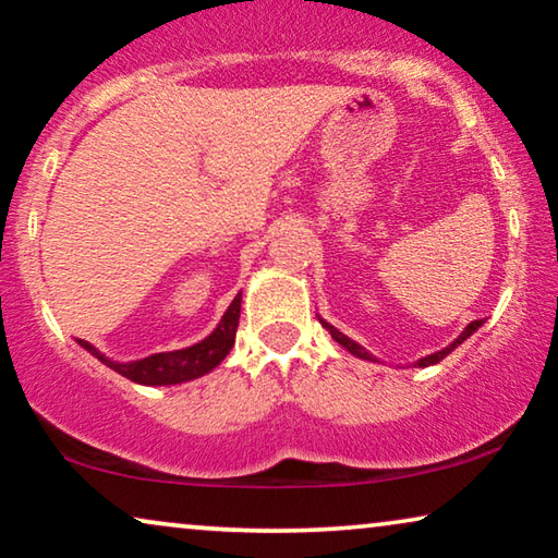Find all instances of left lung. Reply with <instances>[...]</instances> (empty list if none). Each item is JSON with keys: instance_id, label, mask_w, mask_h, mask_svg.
Wrapping results in <instances>:
<instances>
[{"instance_id": "8db88e82", "label": "left lung", "mask_w": 558, "mask_h": 558, "mask_svg": "<svg viewBox=\"0 0 558 558\" xmlns=\"http://www.w3.org/2000/svg\"><path fill=\"white\" fill-rule=\"evenodd\" d=\"M317 317H319V314H317ZM319 325H322V327H325L329 335H332V339H335V342H339V344H342L347 352H352V354H354V357H360V360H367V362H379V360L375 357V354H373V352H367V350H365V347H362V344H357V342H354V339H350V337H347V335H342V332H339V329H337V327H332V325H329V322H327V319H322V317H319ZM481 325H483V319H475V322H471V325H468V327L463 329V332H460V335H458V337L453 339V342H450L448 347H442V350H438V352H433V354H425V357H420V360L415 362V367H430V365H438V362H440V360H446V357H448V354H450V352H453V350H456V347H460V344H463V342H465V339H468V337H471V335L475 332V329H478Z\"/></svg>"}]
</instances>
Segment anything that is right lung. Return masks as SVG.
I'll list each match as a JSON object with an SVG mask.
<instances>
[{"instance_id":"1","label":"right lung","mask_w":558,"mask_h":558,"mask_svg":"<svg viewBox=\"0 0 558 558\" xmlns=\"http://www.w3.org/2000/svg\"><path fill=\"white\" fill-rule=\"evenodd\" d=\"M239 317H241V292L233 296V302L229 304V310L223 312V317L219 325H216L214 332L201 339V342L183 347V350H173V352H156L143 360H131V362L110 360L108 354H102L98 347L85 342V339H77V344L90 352L93 357H98L102 365H108L110 369H116L118 375L131 379V383L148 385V387L181 385V383H189V379L204 377L221 365L226 354L231 352L233 342H236Z\"/></svg>"}]
</instances>
